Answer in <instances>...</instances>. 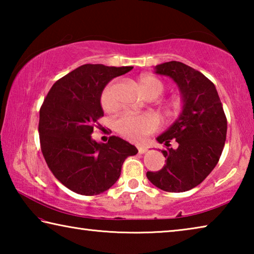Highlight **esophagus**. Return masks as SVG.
<instances>
[{
  "instance_id": "1",
  "label": "esophagus",
  "mask_w": 254,
  "mask_h": 254,
  "mask_svg": "<svg viewBox=\"0 0 254 254\" xmlns=\"http://www.w3.org/2000/svg\"><path fill=\"white\" fill-rule=\"evenodd\" d=\"M137 151H139V153L140 154H143V153H145L148 151V149L144 147V145H137Z\"/></svg>"
}]
</instances>
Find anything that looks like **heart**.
<instances>
[{
    "label": "heart",
    "mask_w": 254,
    "mask_h": 254,
    "mask_svg": "<svg viewBox=\"0 0 254 254\" xmlns=\"http://www.w3.org/2000/svg\"><path fill=\"white\" fill-rule=\"evenodd\" d=\"M137 87L143 94L144 97L154 96L158 97L163 92V84L156 77L141 76L137 79ZM114 84H109L103 89L101 95V106L106 112L114 111L117 109V101L114 97ZM180 107L178 101L171 102L169 111L176 112ZM158 127L157 120L149 114H123L115 122L120 134L131 141H141L144 136L152 133Z\"/></svg>",
    "instance_id": "b5f03b06"
}]
</instances>
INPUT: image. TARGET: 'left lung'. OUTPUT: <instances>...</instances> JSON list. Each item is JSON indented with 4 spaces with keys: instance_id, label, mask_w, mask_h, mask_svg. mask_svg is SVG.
<instances>
[{
    "instance_id": "1",
    "label": "left lung",
    "mask_w": 254,
    "mask_h": 254,
    "mask_svg": "<svg viewBox=\"0 0 254 254\" xmlns=\"http://www.w3.org/2000/svg\"><path fill=\"white\" fill-rule=\"evenodd\" d=\"M154 72L177 84L183 106L178 119L157 137L168 147L161 151L166 165L148 171L147 177L162 190L183 192L199 185L217 165L226 140V118L215 85L198 70L168 62L157 65ZM171 139L178 148H169Z\"/></svg>"
}]
</instances>
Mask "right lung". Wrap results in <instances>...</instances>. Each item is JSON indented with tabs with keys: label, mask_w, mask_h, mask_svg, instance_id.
<instances>
[{
	"label": "right lung",
	"mask_w": 254,
	"mask_h": 254,
	"mask_svg": "<svg viewBox=\"0 0 254 254\" xmlns=\"http://www.w3.org/2000/svg\"><path fill=\"white\" fill-rule=\"evenodd\" d=\"M133 67L83 65L56 81L40 109L41 151L51 173L80 195L106 191L118 182L128 156L137 149L119 136L106 143L93 140L94 124L104 115L103 89Z\"/></svg>",
	"instance_id": "obj_1"
}]
</instances>
